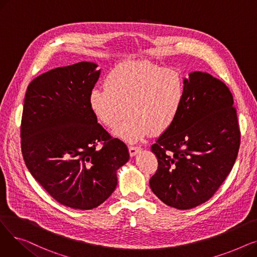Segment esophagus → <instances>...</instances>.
<instances>
[{"mask_svg": "<svg viewBox=\"0 0 257 257\" xmlns=\"http://www.w3.org/2000/svg\"><path fill=\"white\" fill-rule=\"evenodd\" d=\"M129 154H130V156H134V155H137L138 154V152H140L141 151V148L140 147H133V146H130L129 148Z\"/></svg>", "mask_w": 257, "mask_h": 257, "instance_id": "34e87169", "label": "esophagus"}]
</instances>
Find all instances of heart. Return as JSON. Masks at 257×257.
<instances>
[{
  "instance_id": "b5f03b06",
  "label": "heart",
  "mask_w": 257,
  "mask_h": 257,
  "mask_svg": "<svg viewBox=\"0 0 257 257\" xmlns=\"http://www.w3.org/2000/svg\"><path fill=\"white\" fill-rule=\"evenodd\" d=\"M185 96L180 72L149 61L116 65L105 80V87L90 91V107L100 121L113 127L125 142L137 143L152 132L163 133L176 119Z\"/></svg>"
}]
</instances>
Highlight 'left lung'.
Listing matches in <instances>:
<instances>
[{
  "label": "left lung",
  "instance_id": "1",
  "mask_svg": "<svg viewBox=\"0 0 257 257\" xmlns=\"http://www.w3.org/2000/svg\"><path fill=\"white\" fill-rule=\"evenodd\" d=\"M170 128L151 146L158 168L152 192L165 204L191 209L209 200L232 170L240 131L232 93L221 80L194 72Z\"/></svg>",
  "mask_w": 257,
  "mask_h": 257
}]
</instances>
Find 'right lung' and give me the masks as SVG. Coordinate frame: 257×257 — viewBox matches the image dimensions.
I'll return each instance as SVG.
<instances>
[{
  "label": "right lung",
  "mask_w": 257,
  "mask_h": 257,
  "mask_svg": "<svg viewBox=\"0 0 257 257\" xmlns=\"http://www.w3.org/2000/svg\"><path fill=\"white\" fill-rule=\"evenodd\" d=\"M92 62L56 67L31 81L25 96L21 146L34 179L58 203L87 210L115 190L127 146L97 121L89 96L100 76Z\"/></svg>",
  "instance_id": "1"
}]
</instances>
